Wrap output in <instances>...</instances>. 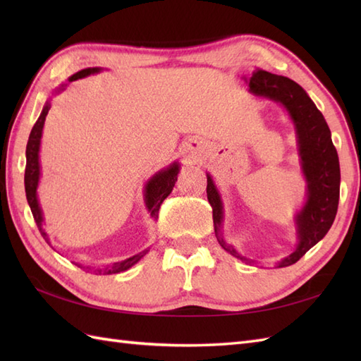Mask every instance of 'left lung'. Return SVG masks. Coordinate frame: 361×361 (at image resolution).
Listing matches in <instances>:
<instances>
[{
	"label": "left lung",
	"instance_id": "left-lung-1",
	"mask_svg": "<svg viewBox=\"0 0 361 361\" xmlns=\"http://www.w3.org/2000/svg\"><path fill=\"white\" fill-rule=\"evenodd\" d=\"M250 93L281 104L295 126L299 164L304 180L307 183L305 203L295 216V228L298 243L295 250L282 257L276 268L288 267L298 262L305 252L323 239L331 229L340 200V161L334 147L331 130L323 114L313 104L302 87H299L283 75H276L264 70L252 71L251 78H245ZM208 176L206 194L212 208L214 231L220 247L229 255L247 264L256 260L245 257L235 251L231 243L224 237V202L211 173Z\"/></svg>",
	"mask_w": 361,
	"mask_h": 361
}]
</instances>
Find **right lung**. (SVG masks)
Listing matches in <instances>:
<instances>
[{"instance_id": "right-lung-1", "label": "right lung", "mask_w": 361, "mask_h": 361, "mask_svg": "<svg viewBox=\"0 0 361 361\" xmlns=\"http://www.w3.org/2000/svg\"><path fill=\"white\" fill-rule=\"evenodd\" d=\"M102 68H85V70H82L79 73L73 74L70 79H68V83L74 82L78 79H83L87 78V75L91 74H97L101 73ZM68 83H62L59 88L54 90V94H59L62 93V91L66 88ZM51 109V99L44 102L43 110L40 113V116H38L37 122L34 124L32 130H30V135H29V141L26 145V171H25V189H26V198H27V203H29V208L32 211V216L35 224L40 229V233L43 235V239L49 242V237L46 234V231L43 229V211H42V206L38 203V195H37V189H38V183H40V175H42V167H40V144H42V133H43V126H44V119H46V114H48ZM180 172V163L178 161H173V163L166 167V169H161L159 172H157L155 175L152 176V178L145 183L144 186V203H145V208L149 209L150 212V217L153 219H158V211H159V206L163 203L166 198L169 197V194L172 192V189L175 186V181H176V175ZM149 248L142 250L141 252H137V255L121 260V262H113L110 265H106L104 268H94V267H83L82 264H75L80 268H85V270H94L99 274L104 273V274H114V273H121V271H126L128 268H132L135 264L140 262V260L147 255Z\"/></svg>"}]
</instances>
